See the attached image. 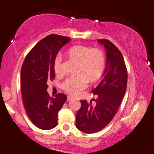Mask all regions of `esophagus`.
Listing matches in <instances>:
<instances>
[{"instance_id": "esophagus-1", "label": "esophagus", "mask_w": 154, "mask_h": 154, "mask_svg": "<svg viewBox=\"0 0 154 154\" xmlns=\"http://www.w3.org/2000/svg\"><path fill=\"white\" fill-rule=\"evenodd\" d=\"M72 99V97H70V96H69V95L67 96V100L68 101H70V100H71Z\"/></svg>"}]
</instances>
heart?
Segmentation results:
<instances>
[{"instance_id":"b5f03b06","label":"heart","mask_w":154,"mask_h":154,"mask_svg":"<svg viewBox=\"0 0 154 154\" xmlns=\"http://www.w3.org/2000/svg\"><path fill=\"white\" fill-rule=\"evenodd\" d=\"M68 54L79 62L77 73L79 75L68 77L62 83V88L67 93L76 95L86 88L88 79L91 82H95L102 76L106 66V59L104 52L99 48L82 45L71 47ZM53 68L57 75H63V57L60 53L54 57Z\"/></svg>"}]
</instances>
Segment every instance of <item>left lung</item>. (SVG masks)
Returning <instances> with one entry per match:
<instances>
[{"mask_svg":"<svg viewBox=\"0 0 154 154\" xmlns=\"http://www.w3.org/2000/svg\"><path fill=\"white\" fill-rule=\"evenodd\" d=\"M106 50V67L102 78L91 92L97 98L92 106L80 100L82 106L76 116V127L86 134H93L104 128L113 120L120 106L127 85V69L120 50L107 39H98Z\"/></svg>","mask_w":154,"mask_h":154,"instance_id":"1","label":"left lung"}]
</instances>
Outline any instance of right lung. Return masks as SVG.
Instances as JSON below:
<instances>
[{
	"label": "right lung",
	"mask_w": 154,
	"mask_h": 154,
	"mask_svg": "<svg viewBox=\"0 0 154 154\" xmlns=\"http://www.w3.org/2000/svg\"><path fill=\"white\" fill-rule=\"evenodd\" d=\"M70 40L58 34L45 36L27 53L22 65L20 83L24 107L29 120L41 129L50 130L56 127L58 111L67 100L63 93L50 97L47 82L55 77V56Z\"/></svg>",
	"instance_id": "add662e5"
}]
</instances>
